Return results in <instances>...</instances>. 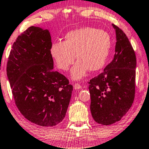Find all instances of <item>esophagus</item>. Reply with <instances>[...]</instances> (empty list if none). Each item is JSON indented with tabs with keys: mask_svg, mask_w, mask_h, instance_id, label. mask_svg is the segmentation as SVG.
Listing matches in <instances>:
<instances>
[{
	"mask_svg": "<svg viewBox=\"0 0 149 149\" xmlns=\"http://www.w3.org/2000/svg\"><path fill=\"white\" fill-rule=\"evenodd\" d=\"M74 89H76V90H79V89H80V88H81V87H82V86H81V85H80L79 84H74Z\"/></svg>",
	"mask_w": 149,
	"mask_h": 149,
	"instance_id": "1",
	"label": "esophagus"
}]
</instances>
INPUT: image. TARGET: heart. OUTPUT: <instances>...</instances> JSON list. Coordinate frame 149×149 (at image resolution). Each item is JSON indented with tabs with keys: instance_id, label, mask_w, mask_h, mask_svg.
<instances>
[{
	"instance_id": "obj_1",
	"label": "heart",
	"mask_w": 149,
	"mask_h": 149,
	"mask_svg": "<svg viewBox=\"0 0 149 149\" xmlns=\"http://www.w3.org/2000/svg\"><path fill=\"white\" fill-rule=\"evenodd\" d=\"M111 46L108 32L86 26L68 32L64 42H53L50 53L57 67L64 71L74 63L76 55L78 61L72 70L71 76L74 79H80L88 70L96 72L103 68Z\"/></svg>"
}]
</instances>
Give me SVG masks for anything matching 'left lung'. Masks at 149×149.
Here are the masks:
<instances>
[{"mask_svg":"<svg viewBox=\"0 0 149 149\" xmlns=\"http://www.w3.org/2000/svg\"><path fill=\"white\" fill-rule=\"evenodd\" d=\"M116 33L114 58L102 73L88 82L91 115L97 123L120 121L132 105L135 94L136 60L126 34L113 24Z\"/></svg>","mask_w":149,"mask_h":149,"instance_id":"left-lung-1","label":"left lung"}]
</instances>
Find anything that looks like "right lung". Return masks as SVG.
Segmentation results:
<instances>
[{
  "label": "right lung",
  "mask_w": 149,
  "mask_h": 149,
  "mask_svg": "<svg viewBox=\"0 0 149 149\" xmlns=\"http://www.w3.org/2000/svg\"><path fill=\"white\" fill-rule=\"evenodd\" d=\"M48 29L30 26L17 38L10 53L7 76L15 104L34 124L56 126L64 119L73 86L53 70Z\"/></svg>",
  "instance_id": "right-lung-1"
}]
</instances>
